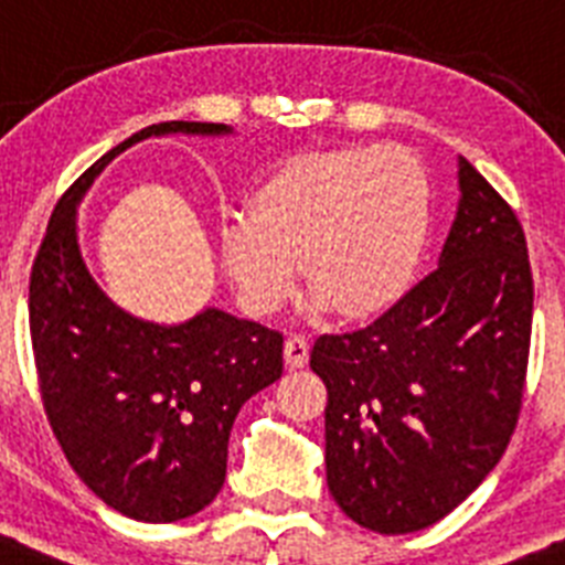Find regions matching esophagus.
Here are the masks:
<instances>
[{"mask_svg": "<svg viewBox=\"0 0 565 565\" xmlns=\"http://www.w3.org/2000/svg\"><path fill=\"white\" fill-rule=\"evenodd\" d=\"M284 359H287V364H290L292 371H296V367H305L307 359H310V341L298 333L290 335L287 344H284Z\"/></svg>", "mask_w": 565, "mask_h": 565, "instance_id": "34e87169", "label": "esophagus"}]
</instances>
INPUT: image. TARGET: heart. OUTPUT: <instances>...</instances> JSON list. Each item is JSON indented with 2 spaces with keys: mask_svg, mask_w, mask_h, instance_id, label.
<instances>
[{
  "mask_svg": "<svg viewBox=\"0 0 565 565\" xmlns=\"http://www.w3.org/2000/svg\"><path fill=\"white\" fill-rule=\"evenodd\" d=\"M430 238V183L414 154L341 146L284 160L221 230V260L241 305L273 316L296 292L298 264L316 307L371 319L407 296Z\"/></svg>",
  "mask_w": 565,
  "mask_h": 565,
  "instance_id": "b5f03b06",
  "label": "heart"
}]
</instances>
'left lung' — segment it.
Wrapping results in <instances>:
<instances>
[{
    "instance_id": "obj_1",
    "label": "left lung",
    "mask_w": 565,
    "mask_h": 565,
    "mask_svg": "<svg viewBox=\"0 0 565 565\" xmlns=\"http://www.w3.org/2000/svg\"><path fill=\"white\" fill-rule=\"evenodd\" d=\"M439 267L371 327L319 335L327 486L379 534L451 514L494 471L520 419L534 281L525 232L466 158Z\"/></svg>"
}]
</instances>
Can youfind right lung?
<instances>
[{
	"mask_svg": "<svg viewBox=\"0 0 565 565\" xmlns=\"http://www.w3.org/2000/svg\"><path fill=\"white\" fill-rule=\"evenodd\" d=\"M226 135L224 122L146 126L85 169L56 201L31 267L28 319L40 393L71 468L140 523L198 514L226 480L241 405L284 371V335L203 310L160 327L114 307L77 246V203L99 169L151 135Z\"/></svg>",
	"mask_w": 565,
	"mask_h": 565,
	"instance_id": "1",
	"label": "right lung"
}]
</instances>
